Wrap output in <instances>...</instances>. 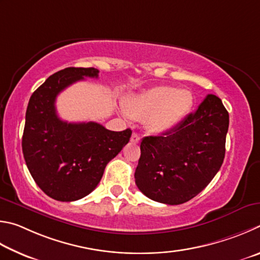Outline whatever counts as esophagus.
<instances>
[{"mask_svg":"<svg viewBox=\"0 0 260 260\" xmlns=\"http://www.w3.org/2000/svg\"><path fill=\"white\" fill-rule=\"evenodd\" d=\"M131 142H133V143H135V144H138L139 142H140V137H139V136L137 135V134H136V133H134L133 134V136H131Z\"/></svg>","mask_w":260,"mask_h":260,"instance_id":"obj_1","label":"esophagus"}]
</instances>
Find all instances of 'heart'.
Masks as SVG:
<instances>
[{
	"label": "heart",
	"instance_id": "1",
	"mask_svg": "<svg viewBox=\"0 0 260 260\" xmlns=\"http://www.w3.org/2000/svg\"><path fill=\"white\" fill-rule=\"evenodd\" d=\"M192 105L188 91L160 86L148 90L126 106V112L136 120H148L153 133H165L183 120Z\"/></svg>",
	"mask_w": 260,
	"mask_h": 260
}]
</instances>
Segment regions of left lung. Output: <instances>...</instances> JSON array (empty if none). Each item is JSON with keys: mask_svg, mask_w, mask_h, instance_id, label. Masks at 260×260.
Instances as JSON below:
<instances>
[{"mask_svg": "<svg viewBox=\"0 0 260 260\" xmlns=\"http://www.w3.org/2000/svg\"><path fill=\"white\" fill-rule=\"evenodd\" d=\"M229 124V112L221 100L208 94L174 129L145 137L135 172L140 192L171 206L197 197L222 165Z\"/></svg>", "mask_w": 260, "mask_h": 260, "instance_id": "8db88e82", "label": "left lung"}]
</instances>
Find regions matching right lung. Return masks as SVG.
<instances>
[{
  "label": "right lung",
  "mask_w": 260,
  "mask_h": 260,
  "mask_svg": "<svg viewBox=\"0 0 260 260\" xmlns=\"http://www.w3.org/2000/svg\"><path fill=\"white\" fill-rule=\"evenodd\" d=\"M93 67H68L49 76L29 99L22 135V153L39 187L57 201L71 202L97 187L107 163L129 143L133 131H111L95 122L70 123L57 115L56 98L85 77Z\"/></svg>",
  "instance_id": "right-lung-1"
}]
</instances>
